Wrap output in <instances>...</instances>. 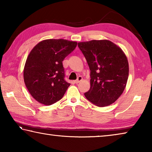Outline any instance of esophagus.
Wrapping results in <instances>:
<instances>
[{"label": "esophagus", "instance_id": "esophagus-1", "mask_svg": "<svg viewBox=\"0 0 152 152\" xmlns=\"http://www.w3.org/2000/svg\"><path fill=\"white\" fill-rule=\"evenodd\" d=\"M82 80V77L80 76L78 77V78H77V80H76L74 81V82H75L76 84H78L79 82H80Z\"/></svg>", "mask_w": 152, "mask_h": 152}]
</instances>
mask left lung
I'll list each match as a JSON object with an SVG mask.
<instances>
[{"label": "left lung", "mask_w": 152, "mask_h": 152, "mask_svg": "<svg viewBox=\"0 0 152 152\" xmlns=\"http://www.w3.org/2000/svg\"><path fill=\"white\" fill-rule=\"evenodd\" d=\"M78 45L91 70V88L84 96L100 107L113 104L127 84L129 63L124 52L107 39L80 42Z\"/></svg>", "instance_id": "1"}]
</instances>
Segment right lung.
I'll use <instances>...</instances> for the list:
<instances>
[{"label":"right lung","mask_w":152,"mask_h":152,"mask_svg":"<svg viewBox=\"0 0 152 152\" xmlns=\"http://www.w3.org/2000/svg\"><path fill=\"white\" fill-rule=\"evenodd\" d=\"M76 45V42L50 39L38 43L31 51L24 67V82L37 102L51 105L63 97L70 84L64 80L62 61Z\"/></svg>","instance_id":"1"}]
</instances>
